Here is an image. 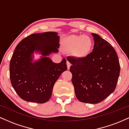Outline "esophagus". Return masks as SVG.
I'll return each instance as SVG.
<instances>
[{
    "mask_svg": "<svg viewBox=\"0 0 129 129\" xmlns=\"http://www.w3.org/2000/svg\"><path fill=\"white\" fill-rule=\"evenodd\" d=\"M67 69H68V70H69V69H70V66H71V63H70L69 61L67 62Z\"/></svg>",
    "mask_w": 129,
    "mask_h": 129,
    "instance_id": "1",
    "label": "esophagus"
}]
</instances>
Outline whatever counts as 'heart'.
<instances>
[{"label":"heart","mask_w":129,"mask_h":129,"mask_svg":"<svg viewBox=\"0 0 129 129\" xmlns=\"http://www.w3.org/2000/svg\"><path fill=\"white\" fill-rule=\"evenodd\" d=\"M93 40L84 35H71L63 40L62 48L68 53H72L76 58L82 59L90 54L93 47Z\"/></svg>","instance_id":"obj_1"}]
</instances>
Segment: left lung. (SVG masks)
<instances>
[{
	"label": "left lung",
	"mask_w": 129,
	"mask_h": 129,
	"mask_svg": "<svg viewBox=\"0 0 129 129\" xmlns=\"http://www.w3.org/2000/svg\"><path fill=\"white\" fill-rule=\"evenodd\" d=\"M92 52L79 59L68 57L72 63V82L79 101L98 104L115 91L120 73L118 56L113 47L95 33Z\"/></svg>",
	"instance_id": "left-lung-1"
}]
</instances>
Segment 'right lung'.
<instances>
[{"instance_id":"right-lung-1","label":"right lung","mask_w":129,"mask_h":129,"mask_svg":"<svg viewBox=\"0 0 129 129\" xmlns=\"http://www.w3.org/2000/svg\"><path fill=\"white\" fill-rule=\"evenodd\" d=\"M60 37L48 31L32 34L16 46L10 63L11 85L20 98L27 102L45 103L51 98L54 84L67 70L65 58L53 62L48 56L58 53ZM39 53V60L34 54Z\"/></svg>"}]
</instances>
